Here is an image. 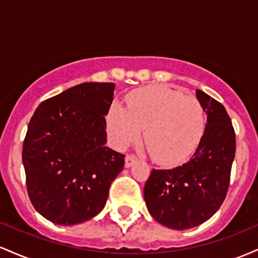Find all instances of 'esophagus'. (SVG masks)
I'll use <instances>...</instances> for the list:
<instances>
[{"label":"esophagus","instance_id":"esophagus-1","mask_svg":"<svg viewBox=\"0 0 258 258\" xmlns=\"http://www.w3.org/2000/svg\"><path fill=\"white\" fill-rule=\"evenodd\" d=\"M136 162H137V159H136V156L133 155H127L125 158V167H131L132 165H135Z\"/></svg>","mask_w":258,"mask_h":258}]
</instances>
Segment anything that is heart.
<instances>
[{"label":"heart","mask_w":258,"mask_h":258,"mask_svg":"<svg viewBox=\"0 0 258 258\" xmlns=\"http://www.w3.org/2000/svg\"><path fill=\"white\" fill-rule=\"evenodd\" d=\"M112 143L123 149L141 136L148 152L161 165L183 161L197 146L204 127V110L193 96L162 85L139 88L127 98V109L112 104L106 117Z\"/></svg>","instance_id":"1"}]
</instances>
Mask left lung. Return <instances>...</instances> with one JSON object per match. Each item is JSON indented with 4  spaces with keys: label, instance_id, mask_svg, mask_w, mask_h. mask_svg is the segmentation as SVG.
Masks as SVG:
<instances>
[{
    "label": "left lung",
    "instance_id": "1",
    "mask_svg": "<svg viewBox=\"0 0 258 258\" xmlns=\"http://www.w3.org/2000/svg\"><path fill=\"white\" fill-rule=\"evenodd\" d=\"M207 115L193 158L172 170H153L144 186L152 217L162 226L184 230L211 218L226 199L235 156V132L220 102L197 90Z\"/></svg>",
    "mask_w": 258,
    "mask_h": 258
}]
</instances>
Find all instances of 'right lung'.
<instances>
[{
  "label": "right lung",
  "instance_id": "1",
  "mask_svg": "<svg viewBox=\"0 0 258 258\" xmlns=\"http://www.w3.org/2000/svg\"><path fill=\"white\" fill-rule=\"evenodd\" d=\"M115 85L85 82L44 100L23 144L26 188L35 210L59 226L86 222L104 209L125 155L105 147Z\"/></svg>",
  "mask_w": 258,
  "mask_h": 258
}]
</instances>
